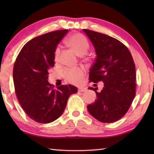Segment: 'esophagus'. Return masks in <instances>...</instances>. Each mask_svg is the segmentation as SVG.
Returning a JSON list of instances; mask_svg holds the SVG:
<instances>
[{"label":"esophagus","mask_w":154,"mask_h":154,"mask_svg":"<svg viewBox=\"0 0 154 154\" xmlns=\"http://www.w3.org/2000/svg\"><path fill=\"white\" fill-rule=\"evenodd\" d=\"M86 90V88H79V89H78V91L81 92H85V91Z\"/></svg>","instance_id":"esophagus-1"}]
</instances>
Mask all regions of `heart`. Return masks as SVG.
<instances>
[{
    "label": "heart",
    "mask_w": 154,
    "mask_h": 154,
    "mask_svg": "<svg viewBox=\"0 0 154 154\" xmlns=\"http://www.w3.org/2000/svg\"><path fill=\"white\" fill-rule=\"evenodd\" d=\"M66 42L67 45L79 56L84 55L90 48V44L88 39L85 36L80 33L72 34L67 38ZM60 53V49L59 47H57L54 53V59L56 61L58 60ZM62 75L66 82L71 83H77L81 82L84 75V69L81 66L66 68L62 72Z\"/></svg>",
    "instance_id": "heart-1"
}]
</instances>
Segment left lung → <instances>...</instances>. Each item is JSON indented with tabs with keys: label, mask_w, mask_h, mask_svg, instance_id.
<instances>
[{
	"label": "left lung",
	"mask_w": 154,
	"mask_h": 154,
	"mask_svg": "<svg viewBox=\"0 0 154 154\" xmlns=\"http://www.w3.org/2000/svg\"><path fill=\"white\" fill-rule=\"evenodd\" d=\"M95 48L96 57L90 69V82H103L97 99L87 106L89 113L103 123L119 120L128 111L136 95L135 64L129 49L116 38L83 29Z\"/></svg>",
	"instance_id": "obj_1"
}]
</instances>
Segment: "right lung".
Instances as JSON below:
<instances>
[{"label": "right lung", "mask_w": 154, "mask_h": 154, "mask_svg": "<svg viewBox=\"0 0 154 154\" xmlns=\"http://www.w3.org/2000/svg\"><path fill=\"white\" fill-rule=\"evenodd\" d=\"M69 30L44 34L28 41L15 60L13 77L18 101L30 118L48 124L63 113L67 100L77 88L61 85L56 88L48 82V71L54 66V53Z\"/></svg>", "instance_id": "obj_1"}]
</instances>
